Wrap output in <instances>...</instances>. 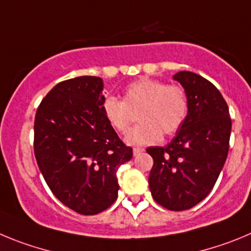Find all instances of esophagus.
<instances>
[{
	"mask_svg": "<svg viewBox=\"0 0 251 251\" xmlns=\"http://www.w3.org/2000/svg\"><path fill=\"white\" fill-rule=\"evenodd\" d=\"M132 151H134V155L136 156V155H139L140 152H142V151H144V149H142V148H134V150H132Z\"/></svg>",
	"mask_w": 251,
	"mask_h": 251,
	"instance_id": "obj_1",
	"label": "esophagus"
}]
</instances>
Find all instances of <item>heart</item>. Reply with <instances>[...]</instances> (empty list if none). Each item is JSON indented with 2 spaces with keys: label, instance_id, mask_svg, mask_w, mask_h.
<instances>
[{
  "label": "heart",
  "instance_id": "1",
  "mask_svg": "<svg viewBox=\"0 0 251 251\" xmlns=\"http://www.w3.org/2000/svg\"><path fill=\"white\" fill-rule=\"evenodd\" d=\"M102 114L114 130L126 134L139 112L141 124L126 136L130 145H152L165 136H173L184 125L189 112V98L180 83L142 77L128 83L123 100L109 96L103 100Z\"/></svg>",
  "mask_w": 251,
  "mask_h": 251
}]
</instances>
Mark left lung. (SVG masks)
<instances>
[{
  "label": "left lung",
  "instance_id": "1",
  "mask_svg": "<svg viewBox=\"0 0 251 251\" xmlns=\"http://www.w3.org/2000/svg\"><path fill=\"white\" fill-rule=\"evenodd\" d=\"M174 78L189 98L184 125L165 148H148L153 165L149 186L153 200L173 211L202 201L218 180L229 152L231 119L223 95L209 80L190 71Z\"/></svg>",
  "mask_w": 251,
  "mask_h": 251
}]
</instances>
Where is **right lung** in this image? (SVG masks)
<instances>
[{
    "instance_id": "right-lung-1",
    "label": "right lung",
    "mask_w": 251,
    "mask_h": 251,
    "mask_svg": "<svg viewBox=\"0 0 251 251\" xmlns=\"http://www.w3.org/2000/svg\"><path fill=\"white\" fill-rule=\"evenodd\" d=\"M103 83L96 76L61 81L35 116L33 151L50 190L81 215H96L117 199V169L132 149L102 114Z\"/></svg>"
}]
</instances>
